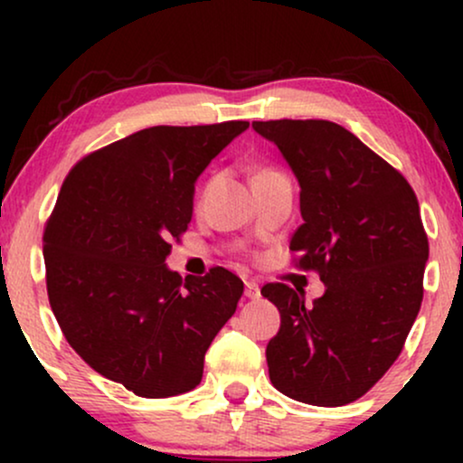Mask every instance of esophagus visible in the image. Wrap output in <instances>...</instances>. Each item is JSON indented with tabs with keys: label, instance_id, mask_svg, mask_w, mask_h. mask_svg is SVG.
I'll list each match as a JSON object with an SVG mask.
<instances>
[{
	"label": "esophagus",
	"instance_id": "1",
	"mask_svg": "<svg viewBox=\"0 0 463 463\" xmlns=\"http://www.w3.org/2000/svg\"><path fill=\"white\" fill-rule=\"evenodd\" d=\"M261 296V287H259L254 280H246V298L257 300Z\"/></svg>",
	"mask_w": 463,
	"mask_h": 463
}]
</instances>
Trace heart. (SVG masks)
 <instances>
[{
  "label": "heart",
  "mask_w": 463,
  "mask_h": 463,
  "mask_svg": "<svg viewBox=\"0 0 463 463\" xmlns=\"http://www.w3.org/2000/svg\"><path fill=\"white\" fill-rule=\"evenodd\" d=\"M268 174H274V169H269V167H261V169H257V174H254V180L257 178H261V176H268ZM211 187V183H206L204 184V191ZM204 191H202V194H204Z\"/></svg>",
  "instance_id": "1"
}]
</instances>
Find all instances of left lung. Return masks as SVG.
<instances>
[{
	"instance_id": "obj_1",
	"label": "left lung",
	"mask_w": 463,
	"mask_h": 463,
	"mask_svg": "<svg viewBox=\"0 0 463 463\" xmlns=\"http://www.w3.org/2000/svg\"><path fill=\"white\" fill-rule=\"evenodd\" d=\"M252 128L276 143L300 183L296 268L326 285L307 307L289 285H263L280 311L265 350L269 381L294 401L348 405L392 368L420 311L429 239L418 198L398 169L333 121Z\"/></svg>"
}]
</instances>
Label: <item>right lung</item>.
<instances>
[{"label": "right lung", "instance_id": "obj_1", "mask_svg": "<svg viewBox=\"0 0 463 463\" xmlns=\"http://www.w3.org/2000/svg\"><path fill=\"white\" fill-rule=\"evenodd\" d=\"M248 121L152 126L73 165L43 231L58 326L95 372L143 398L202 381L243 294L224 268L180 279L165 259L194 213V183Z\"/></svg>", "mask_w": 463, "mask_h": 463}]
</instances>
